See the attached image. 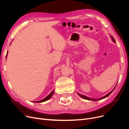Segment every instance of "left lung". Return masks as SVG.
I'll return each mask as SVG.
<instances>
[{"label":"left lung","instance_id":"left-lung-1","mask_svg":"<svg viewBox=\"0 0 129 129\" xmlns=\"http://www.w3.org/2000/svg\"><path fill=\"white\" fill-rule=\"evenodd\" d=\"M111 38H112V41H113L114 42V43H116V41H115V40H114V38L112 37V36H111ZM115 87L114 88V89L111 91V92H110L109 93H108L107 94H106V96H104V97H103L102 98H99V99H92V98H89V97H86V96H84V95H82V94H79V93H78V95L80 96V97H82L83 98H84V99H87V100H92V101H97V100H101V99H104V98H106L107 97H108V96L109 95V94L112 92V91H113V90L114 89V88H115Z\"/></svg>","mask_w":129,"mask_h":129}]
</instances>
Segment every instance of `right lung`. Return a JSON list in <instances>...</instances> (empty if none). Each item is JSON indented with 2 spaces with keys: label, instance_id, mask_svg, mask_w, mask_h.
<instances>
[{
  "label": "right lung",
  "instance_id": "add662e5",
  "mask_svg": "<svg viewBox=\"0 0 129 129\" xmlns=\"http://www.w3.org/2000/svg\"><path fill=\"white\" fill-rule=\"evenodd\" d=\"M8 52L7 51V55H6V58H7V56ZM54 91L53 90V91L49 94L48 96H47L45 98H44L43 99H42V100H41L37 101H33V102H34V103H42V102H44V101H46V100H49V99H50L52 97L53 94V93H54Z\"/></svg>",
  "mask_w": 129,
  "mask_h": 129
}]
</instances>
